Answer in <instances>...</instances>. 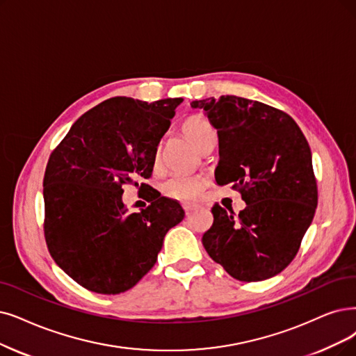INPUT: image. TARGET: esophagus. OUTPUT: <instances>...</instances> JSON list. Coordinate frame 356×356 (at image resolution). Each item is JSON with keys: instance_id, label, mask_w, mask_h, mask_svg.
I'll use <instances>...</instances> for the list:
<instances>
[{"instance_id": "obj_1", "label": "esophagus", "mask_w": 356, "mask_h": 356, "mask_svg": "<svg viewBox=\"0 0 356 356\" xmlns=\"http://www.w3.org/2000/svg\"><path fill=\"white\" fill-rule=\"evenodd\" d=\"M182 207H184V210H186L187 215H191V213H193L195 209H198L197 204H184Z\"/></svg>"}]
</instances>
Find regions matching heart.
I'll return each instance as SVG.
<instances>
[{
  "instance_id": "obj_1",
  "label": "heart",
  "mask_w": 356,
  "mask_h": 356,
  "mask_svg": "<svg viewBox=\"0 0 356 356\" xmlns=\"http://www.w3.org/2000/svg\"><path fill=\"white\" fill-rule=\"evenodd\" d=\"M184 133H186L187 138L198 149L203 150L211 140L216 138V130L213 124L203 118V117H191L184 122L182 127ZM154 168L161 165V152L156 150L154 159H153ZM206 187V178L202 175H182L177 174L168 178L163 184V193L175 200L181 202H193L200 195L203 188Z\"/></svg>"
}]
</instances>
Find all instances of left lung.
I'll use <instances>...</instances> for the list:
<instances>
[{
    "mask_svg": "<svg viewBox=\"0 0 356 356\" xmlns=\"http://www.w3.org/2000/svg\"><path fill=\"white\" fill-rule=\"evenodd\" d=\"M191 106L218 130V186L232 184L247 204L238 215L213 206L203 245L234 279L273 277L295 259L316 213L308 141L288 113L257 101L226 95Z\"/></svg>",
    "mask_w": 356,
    "mask_h": 356,
    "instance_id": "1",
    "label": "left lung"
}]
</instances>
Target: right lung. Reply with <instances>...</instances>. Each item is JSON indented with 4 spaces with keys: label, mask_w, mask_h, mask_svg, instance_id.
<instances>
[{
    "label": "right lung",
    "mask_w": 356,
    "mask_h": 356,
    "mask_svg": "<svg viewBox=\"0 0 356 356\" xmlns=\"http://www.w3.org/2000/svg\"><path fill=\"white\" fill-rule=\"evenodd\" d=\"M181 97L143 102L112 97L73 124L51 153L44 177L48 250L79 285L96 293L131 289L158 260L163 238L184 219L172 198L147 188L130 213L122 186L152 177L154 153Z\"/></svg>",
    "instance_id": "1"
}]
</instances>
